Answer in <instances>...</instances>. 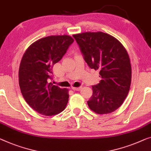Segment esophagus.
I'll return each mask as SVG.
<instances>
[{"mask_svg":"<svg viewBox=\"0 0 151 151\" xmlns=\"http://www.w3.org/2000/svg\"><path fill=\"white\" fill-rule=\"evenodd\" d=\"M82 88V86H80L79 87H72V89H73V91H80Z\"/></svg>","mask_w":151,"mask_h":151,"instance_id":"1","label":"esophagus"}]
</instances>
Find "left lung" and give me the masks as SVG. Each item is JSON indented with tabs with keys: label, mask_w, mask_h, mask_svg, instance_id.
I'll use <instances>...</instances> for the list:
<instances>
[{
	"label": "left lung",
	"mask_w": 151,
	"mask_h": 151,
	"mask_svg": "<svg viewBox=\"0 0 151 151\" xmlns=\"http://www.w3.org/2000/svg\"><path fill=\"white\" fill-rule=\"evenodd\" d=\"M89 67L99 70L101 80L93 85L88 106L99 114L115 111L127 96L132 81V67L127 52L119 41L102 32L74 35Z\"/></svg>",
	"instance_id": "obj_1"
}]
</instances>
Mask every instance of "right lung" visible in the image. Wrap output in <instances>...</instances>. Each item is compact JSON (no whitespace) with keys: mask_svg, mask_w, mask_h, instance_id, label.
Returning a JSON list of instances; mask_svg holds the SVG:
<instances>
[{"mask_svg":"<svg viewBox=\"0 0 151 151\" xmlns=\"http://www.w3.org/2000/svg\"><path fill=\"white\" fill-rule=\"evenodd\" d=\"M74 41L68 35L39 39L25 52L19 69V85L27 104L39 114H57L68 103V91L49 82L52 67L60 61Z\"/></svg>","mask_w":151,"mask_h":151,"instance_id":"right-lung-1","label":"right lung"}]
</instances>
